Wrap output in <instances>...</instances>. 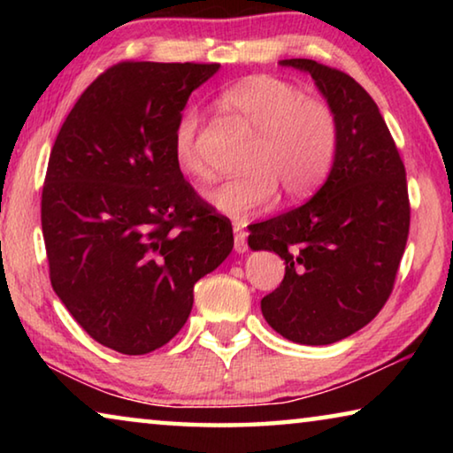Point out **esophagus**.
<instances>
[{
  "instance_id": "esophagus-1",
  "label": "esophagus",
  "mask_w": 453,
  "mask_h": 453,
  "mask_svg": "<svg viewBox=\"0 0 453 453\" xmlns=\"http://www.w3.org/2000/svg\"><path fill=\"white\" fill-rule=\"evenodd\" d=\"M234 234H235V242H234L235 251L237 254H245V251H248V234L243 232L240 224L234 226Z\"/></svg>"
}]
</instances>
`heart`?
<instances>
[{
	"instance_id": "obj_1",
	"label": "heart",
	"mask_w": 453,
	"mask_h": 453,
	"mask_svg": "<svg viewBox=\"0 0 453 453\" xmlns=\"http://www.w3.org/2000/svg\"><path fill=\"white\" fill-rule=\"evenodd\" d=\"M219 104L257 132V137L245 157L250 172L210 191L213 208L234 219H248L273 202L278 188L289 199H302L324 183L340 140L332 105L273 75L237 81L221 94ZM199 129L202 116L196 107H186L173 126V157L183 173L210 180Z\"/></svg>"
}]
</instances>
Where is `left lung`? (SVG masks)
Returning <instances> with one entry per match:
<instances>
[{"instance_id": "1", "label": "left lung", "mask_w": 453, "mask_h": 453, "mask_svg": "<svg viewBox=\"0 0 453 453\" xmlns=\"http://www.w3.org/2000/svg\"><path fill=\"white\" fill-rule=\"evenodd\" d=\"M308 72L335 111L340 140L327 181L308 203L250 227L251 250L275 251L286 275L262 300L267 324L303 346H327L370 324L392 294L410 234L405 167L372 96L335 67Z\"/></svg>"}]
</instances>
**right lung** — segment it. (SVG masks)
<instances>
[{
    "mask_svg": "<svg viewBox=\"0 0 453 453\" xmlns=\"http://www.w3.org/2000/svg\"><path fill=\"white\" fill-rule=\"evenodd\" d=\"M219 64L119 61L88 86L50 153L42 232L51 288L105 348L143 356L180 332L194 286L234 248L183 180L172 135Z\"/></svg>",
    "mask_w": 453,
    "mask_h": 453,
    "instance_id": "add662e5",
    "label": "right lung"
}]
</instances>
